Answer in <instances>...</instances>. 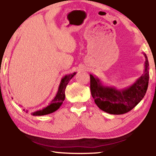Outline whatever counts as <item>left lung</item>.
Wrapping results in <instances>:
<instances>
[{
	"label": "left lung",
	"instance_id": "obj_1",
	"mask_svg": "<svg viewBox=\"0 0 156 156\" xmlns=\"http://www.w3.org/2000/svg\"><path fill=\"white\" fill-rule=\"evenodd\" d=\"M145 57L144 73L135 83L126 88L117 89L103 85L95 76L90 75L91 94L98 108L111 114H123L130 112L145 95L149 83V62Z\"/></svg>",
	"mask_w": 156,
	"mask_h": 156
}]
</instances>
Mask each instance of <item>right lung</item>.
Wrapping results in <instances>:
<instances>
[{"label":"right lung","instance_id":"1","mask_svg":"<svg viewBox=\"0 0 156 156\" xmlns=\"http://www.w3.org/2000/svg\"><path fill=\"white\" fill-rule=\"evenodd\" d=\"M76 74V73H73L72 74L66 75L65 76L63 77L61 80L59 87H58V92L55 94V98L52 100L51 102V104L45 108L41 109V110L36 111L34 112H32L33 116H42L46 115V114H51V113L55 112L60 108V106L63 103V101L65 99V89L67 87V85L69 83V81L73 78V76ZM25 111V108L23 109ZM26 112L28 111L26 110Z\"/></svg>","mask_w":156,"mask_h":156}]
</instances>
